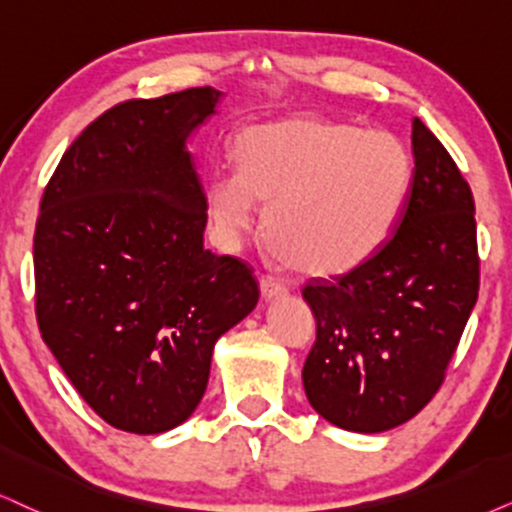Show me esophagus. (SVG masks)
Listing matches in <instances>:
<instances>
[{
  "label": "esophagus",
  "mask_w": 512,
  "mask_h": 512,
  "mask_svg": "<svg viewBox=\"0 0 512 512\" xmlns=\"http://www.w3.org/2000/svg\"><path fill=\"white\" fill-rule=\"evenodd\" d=\"M260 290L267 300H276V297L288 295V286L283 281H278L274 276H262L260 278Z\"/></svg>",
  "instance_id": "esophagus-1"
}]
</instances>
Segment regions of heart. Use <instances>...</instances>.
<instances>
[{
    "label": "heart",
    "mask_w": 512,
    "mask_h": 512,
    "mask_svg": "<svg viewBox=\"0 0 512 512\" xmlns=\"http://www.w3.org/2000/svg\"><path fill=\"white\" fill-rule=\"evenodd\" d=\"M238 174L210 179L208 210L226 241L252 226V200L267 205L262 231L290 269L340 276L383 248L413 181L404 141L385 129L293 115L248 127L236 141Z\"/></svg>",
    "instance_id": "b5f03b06"
}]
</instances>
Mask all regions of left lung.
<instances>
[{"instance_id": "8db88e82", "label": "left lung", "mask_w": 512, "mask_h": 512, "mask_svg": "<svg viewBox=\"0 0 512 512\" xmlns=\"http://www.w3.org/2000/svg\"><path fill=\"white\" fill-rule=\"evenodd\" d=\"M411 144V191L383 248L302 288L316 319L304 392L323 418L354 432L397 428L428 406L480 293L470 184L418 118Z\"/></svg>"}]
</instances>
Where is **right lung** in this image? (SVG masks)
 <instances>
[{"label": "right lung", "mask_w": 512, "mask_h": 512, "mask_svg": "<svg viewBox=\"0 0 512 512\" xmlns=\"http://www.w3.org/2000/svg\"><path fill=\"white\" fill-rule=\"evenodd\" d=\"M219 92L184 89L108 108L63 153L35 226V314L63 373L134 435L177 428L208 387L212 347L260 286L203 248L208 200L184 144Z\"/></svg>", "instance_id": "obj_1"}]
</instances>
